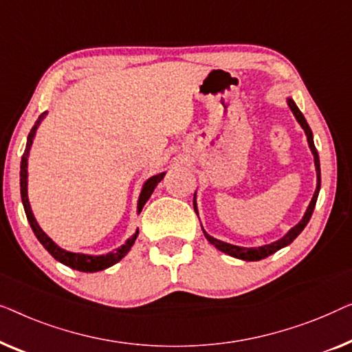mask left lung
Segmentation results:
<instances>
[{"label":"left lung","instance_id":"obj_1","mask_svg":"<svg viewBox=\"0 0 352 352\" xmlns=\"http://www.w3.org/2000/svg\"><path fill=\"white\" fill-rule=\"evenodd\" d=\"M287 105L294 113L295 120L298 124L303 129L305 133H306V140H308V146L311 153H313V157H314V167H316V177H318V182H316V190H314V195L311 197L308 207H306L303 217H301V220L296 223L295 226H292L289 231L285 232L284 236L279 237V239L274 241V242H270V244H265V245H258V247H242V245H234V244H230V242H225V241H220L217 239V237L210 236L209 232H207L204 228H202V232H204L206 239L210 242L212 245L215 247V249H219L220 252H223V254L230 255V256H234V258H239V260H244V261H258V260H263L266 256L276 254L277 250L284 249L289 244H292L296 239V236L300 234L301 231L305 230V226L308 225V221L311 219V215H313V210L316 207V201H318V196H319V191H320V161H319V155H318V150H316L314 146V137H313V131H311V127L308 122H306L303 113L300 111V108L296 107V103L294 102V98L292 97H287ZM196 197H197V191H195V197H192V204H195V212L199 217V212H197V202H196Z\"/></svg>","mask_w":352,"mask_h":352}]
</instances>
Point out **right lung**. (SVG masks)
Here are the masks:
<instances>
[{
  "mask_svg": "<svg viewBox=\"0 0 352 352\" xmlns=\"http://www.w3.org/2000/svg\"><path fill=\"white\" fill-rule=\"evenodd\" d=\"M46 115L47 111L41 113L36 122H34V126L32 127V131H30L28 138H27V146H25V151H23L22 162H21V196H22V204H23V209H25L28 223L32 226L34 236H36V239L41 242L44 249H46L57 261H60L62 265L70 266L72 270L82 271V273H97V271H103L110 268L113 265H116L118 261L124 258V256L129 254V250L132 249L133 242H135L138 236V228L133 231L132 236L127 237L124 244H121L120 247H116L115 250L108 252V254H102V255H91V254H82V252H70V250L62 249L60 245L56 244V242H54L51 237L43 231V228L39 226L36 219H34L32 206H30V201H28V157H30V150H32L33 146V140L34 137H36L38 127L41 126V122L44 118H46ZM164 175L166 172H160V174L146 178V180L143 182L140 195H138V201H137L138 215H140L143 206L146 204L148 199H150V196L153 195V191H155L157 183L164 178Z\"/></svg>",
  "mask_w": 352,
  "mask_h": 352,
  "instance_id": "1",
  "label": "right lung"
}]
</instances>
